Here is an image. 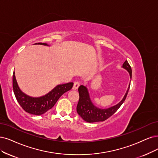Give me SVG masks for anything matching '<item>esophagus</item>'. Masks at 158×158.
<instances>
[{"instance_id": "1", "label": "esophagus", "mask_w": 158, "mask_h": 158, "mask_svg": "<svg viewBox=\"0 0 158 158\" xmlns=\"http://www.w3.org/2000/svg\"><path fill=\"white\" fill-rule=\"evenodd\" d=\"M79 85H80V84H79V83L78 82V81H75V83H74V84H73V90H76V89H77L79 88Z\"/></svg>"}]
</instances>
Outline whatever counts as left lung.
Segmentation results:
<instances>
[{
  "mask_svg": "<svg viewBox=\"0 0 158 158\" xmlns=\"http://www.w3.org/2000/svg\"><path fill=\"white\" fill-rule=\"evenodd\" d=\"M122 68L126 69L129 72L130 78L131 79V68L127 60L124 62ZM130 86V83L123 99L118 104L107 109H100L96 107L92 103L87 87L83 85H81L78 89L79 93V100L77 106V112L85 121L89 122V123L103 122L109 118L110 116H111L120 108L122 104L124 103L127 95L128 91H129Z\"/></svg>",
  "mask_w": 158,
  "mask_h": 158,
  "instance_id": "left-lung-1",
  "label": "left lung"
}]
</instances>
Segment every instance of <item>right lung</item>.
Masks as SVG:
<instances>
[{
  "label": "right lung",
  "mask_w": 158,
  "mask_h": 158,
  "mask_svg": "<svg viewBox=\"0 0 158 158\" xmlns=\"http://www.w3.org/2000/svg\"><path fill=\"white\" fill-rule=\"evenodd\" d=\"M35 44L49 45L45 43ZM73 85V83L72 82L58 85L45 96L34 98L25 94L20 90L15 79V72L13 74V90L16 100L26 112L34 115L43 114L51 109L64 93L72 89Z\"/></svg>",
  "instance_id": "add662e5"
}]
</instances>
